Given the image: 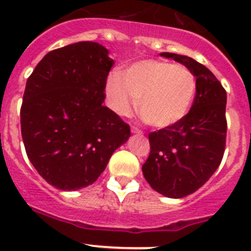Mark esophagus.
<instances>
[{
	"mask_svg": "<svg viewBox=\"0 0 251 251\" xmlns=\"http://www.w3.org/2000/svg\"><path fill=\"white\" fill-rule=\"evenodd\" d=\"M130 132L134 133V134H142V130L139 129V128H137V127H132V128H130Z\"/></svg>",
	"mask_w": 251,
	"mask_h": 251,
	"instance_id": "1",
	"label": "esophagus"
}]
</instances>
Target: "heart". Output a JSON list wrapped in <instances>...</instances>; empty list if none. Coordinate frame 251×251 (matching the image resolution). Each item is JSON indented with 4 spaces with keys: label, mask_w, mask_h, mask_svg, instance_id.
Here are the masks:
<instances>
[{
    "label": "heart",
    "mask_w": 251,
    "mask_h": 251,
    "mask_svg": "<svg viewBox=\"0 0 251 251\" xmlns=\"http://www.w3.org/2000/svg\"><path fill=\"white\" fill-rule=\"evenodd\" d=\"M196 77L190 69L163 60H142L106 79V95L117 114L132 113L136 99L142 119L154 128L179 123L191 109Z\"/></svg>",
    "instance_id": "heart-1"
}]
</instances>
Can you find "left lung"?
Returning <instances> with one entry per match:
<instances>
[{
    "label": "left lung",
    "instance_id": "8db88e82",
    "mask_svg": "<svg viewBox=\"0 0 251 251\" xmlns=\"http://www.w3.org/2000/svg\"><path fill=\"white\" fill-rule=\"evenodd\" d=\"M196 77V95L185 118L172 127L148 134L151 152L142 166L154 191L171 199L194 194L220 166L226 142V92L214 74L192 57L172 52Z\"/></svg>",
    "mask_w": 251,
    "mask_h": 251
}]
</instances>
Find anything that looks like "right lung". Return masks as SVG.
<instances>
[{
    "label": "right lung",
    "instance_id": "1",
    "mask_svg": "<svg viewBox=\"0 0 251 251\" xmlns=\"http://www.w3.org/2000/svg\"><path fill=\"white\" fill-rule=\"evenodd\" d=\"M109 51L80 41L45 55L26 81L21 134L26 153L46 182L63 191L94 183L129 126L103 105Z\"/></svg>",
    "mask_w": 251,
    "mask_h": 251
}]
</instances>
